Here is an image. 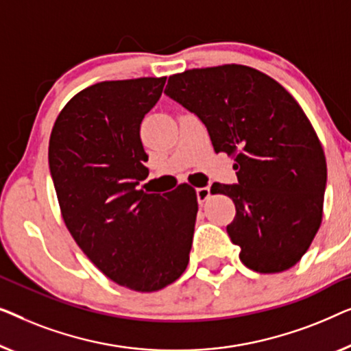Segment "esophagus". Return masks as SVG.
<instances>
[{
  "instance_id": "1",
  "label": "esophagus",
  "mask_w": 351,
  "mask_h": 351,
  "mask_svg": "<svg viewBox=\"0 0 351 351\" xmlns=\"http://www.w3.org/2000/svg\"><path fill=\"white\" fill-rule=\"evenodd\" d=\"M197 200H199L200 205H204L206 200L210 199V187H197Z\"/></svg>"
}]
</instances>
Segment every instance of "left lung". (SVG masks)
Instances as JSON below:
<instances>
[{"label":"left lung","instance_id":"left-lung-1","mask_svg":"<svg viewBox=\"0 0 351 351\" xmlns=\"http://www.w3.org/2000/svg\"><path fill=\"white\" fill-rule=\"evenodd\" d=\"M165 93L204 122L215 152L234 157L237 184L211 194L235 204L227 226L240 261L278 274L300 261L323 219L326 157L294 97L245 65L194 68L169 77Z\"/></svg>","mask_w":351,"mask_h":351}]
</instances>
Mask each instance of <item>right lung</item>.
I'll return each instance as SVG.
<instances>
[{
    "mask_svg": "<svg viewBox=\"0 0 351 351\" xmlns=\"http://www.w3.org/2000/svg\"><path fill=\"white\" fill-rule=\"evenodd\" d=\"M165 79L84 88L60 111L49 140V169L73 239L108 278L140 293L184 272L199 211L186 182L167 194L136 189L147 178L140 125Z\"/></svg>",
    "mask_w": 351,
    "mask_h": 351,
    "instance_id": "right-lung-1",
    "label": "right lung"
}]
</instances>
